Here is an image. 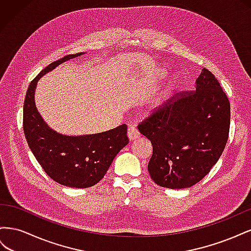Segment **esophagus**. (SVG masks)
Returning <instances> with one entry per match:
<instances>
[{
    "mask_svg": "<svg viewBox=\"0 0 251 251\" xmlns=\"http://www.w3.org/2000/svg\"><path fill=\"white\" fill-rule=\"evenodd\" d=\"M127 137L130 139V141H134L139 137V133L137 131V128L135 126H130L127 128Z\"/></svg>",
    "mask_w": 251,
    "mask_h": 251,
    "instance_id": "esophagus-1",
    "label": "esophagus"
}]
</instances>
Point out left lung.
I'll list each match as a JSON object with an SVG mask.
<instances>
[{"mask_svg":"<svg viewBox=\"0 0 251 251\" xmlns=\"http://www.w3.org/2000/svg\"><path fill=\"white\" fill-rule=\"evenodd\" d=\"M229 126L228 98L204 68L194 91L178 93L138 126L153 146L151 178L172 189L198 183L222 155Z\"/></svg>","mask_w":251,"mask_h":251,"instance_id":"1","label":"left lung"}]
</instances>
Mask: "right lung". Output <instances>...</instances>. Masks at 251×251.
<instances>
[{
	"label": "right lung",
	"mask_w": 251,
	"mask_h": 251,
	"mask_svg": "<svg viewBox=\"0 0 251 251\" xmlns=\"http://www.w3.org/2000/svg\"><path fill=\"white\" fill-rule=\"evenodd\" d=\"M81 54L83 52L66 55L42 70L30 82L23 110L25 137L37 162L53 181L76 188L98 183L119 151L128 143L125 124L98 134L67 136L52 130L37 112L34 92L39 79L66 60Z\"/></svg>",
	"instance_id": "add662e5"
}]
</instances>
